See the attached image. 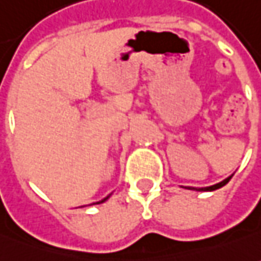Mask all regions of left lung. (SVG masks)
<instances>
[{
  "label": "left lung",
  "instance_id": "8db88e82",
  "mask_svg": "<svg viewBox=\"0 0 261 261\" xmlns=\"http://www.w3.org/2000/svg\"><path fill=\"white\" fill-rule=\"evenodd\" d=\"M233 177V174L228 175L227 178H224L223 181L216 182V184H213V186H207V187H182V189H187V190H196V191H213V190H217L220 187H223V186H226L228 181H230V178Z\"/></svg>",
  "mask_w": 261,
  "mask_h": 261
}]
</instances>
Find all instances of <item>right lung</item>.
I'll return each mask as SVG.
<instances>
[{
  "label": "right lung",
  "mask_w": 261,
  "mask_h": 261,
  "mask_svg": "<svg viewBox=\"0 0 261 261\" xmlns=\"http://www.w3.org/2000/svg\"><path fill=\"white\" fill-rule=\"evenodd\" d=\"M110 196H111V194H108L107 197H104V198H102V200H100V201H97V203H93V204H101V203H104V201H107L108 198H110Z\"/></svg>",
  "instance_id": "1"
}]
</instances>
